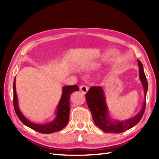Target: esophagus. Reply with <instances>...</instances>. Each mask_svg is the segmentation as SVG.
<instances>
[{"label":"esophagus","mask_w":159,"mask_h":159,"mask_svg":"<svg viewBox=\"0 0 159 159\" xmlns=\"http://www.w3.org/2000/svg\"><path fill=\"white\" fill-rule=\"evenodd\" d=\"M80 89L81 92L83 93H86L87 92H88L89 90V88L88 87H87V85H83L80 87Z\"/></svg>","instance_id":"1"}]
</instances>
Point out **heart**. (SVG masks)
Here are the masks:
<instances>
[{
  "mask_svg": "<svg viewBox=\"0 0 159 159\" xmlns=\"http://www.w3.org/2000/svg\"><path fill=\"white\" fill-rule=\"evenodd\" d=\"M100 67V64L96 63V62H92L87 63V65L85 66V69L87 71H92L96 70Z\"/></svg>",
  "mask_w": 159,
  "mask_h": 159,
  "instance_id": "b5f03b06",
  "label": "heart"
}]
</instances>
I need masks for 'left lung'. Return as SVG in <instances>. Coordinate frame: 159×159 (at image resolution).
I'll return each instance as SVG.
<instances>
[{"instance_id": "1", "label": "left lung", "mask_w": 159, "mask_h": 159, "mask_svg": "<svg viewBox=\"0 0 159 159\" xmlns=\"http://www.w3.org/2000/svg\"><path fill=\"white\" fill-rule=\"evenodd\" d=\"M139 65V79L143 87L144 101L143 106L139 113L135 116L124 121L111 120L109 116V111L105 100L104 91L100 86L92 87L87 92L85 98L87 104L91 111L94 123L104 133H120L133 128L139 123L146 109V93L148 91V81L145 75L142 63L137 59Z\"/></svg>"}]
</instances>
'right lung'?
<instances>
[{
	"label": "right lung",
	"mask_w": 159,
	"mask_h": 159,
	"mask_svg": "<svg viewBox=\"0 0 159 159\" xmlns=\"http://www.w3.org/2000/svg\"><path fill=\"white\" fill-rule=\"evenodd\" d=\"M79 87L76 85L70 86H64L63 87V92L61 97L58 104L56 111V117L48 124H38L29 121L20 110L18 103V96L16 90V78L13 81V106L17 116L20 120L26 125V126L31 128V129L38 133L43 134H50L55 132L62 130L65 127L69 121L70 117V96L72 93L76 91H79Z\"/></svg>",
	"instance_id": "right-lung-1"
}]
</instances>
